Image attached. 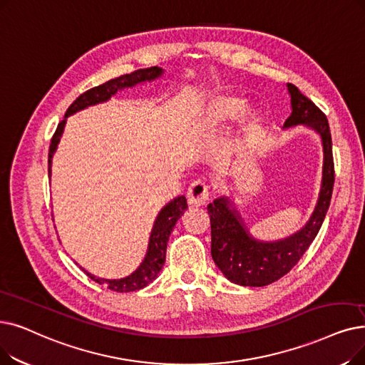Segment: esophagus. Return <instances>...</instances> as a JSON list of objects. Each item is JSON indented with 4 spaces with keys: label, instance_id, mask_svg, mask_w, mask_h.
Wrapping results in <instances>:
<instances>
[{
    "label": "esophagus",
    "instance_id": "34e87169",
    "mask_svg": "<svg viewBox=\"0 0 365 365\" xmlns=\"http://www.w3.org/2000/svg\"><path fill=\"white\" fill-rule=\"evenodd\" d=\"M209 200V186L204 182H194L187 189V202L192 207H201Z\"/></svg>",
    "mask_w": 365,
    "mask_h": 365
}]
</instances>
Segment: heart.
I'll return each mask as SVG.
<instances>
[{"mask_svg":"<svg viewBox=\"0 0 365 365\" xmlns=\"http://www.w3.org/2000/svg\"><path fill=\"white\" fill-rule=\"evenodd\" d=\"M243 101L230 93H213L205 98L195 123V133L200 135H212L237 115L234 145L249 141L258 128V113L252 107H243ZM241 112L239 113L238 110Z\"/></svg>","mask_w":365,"mask_h":365,"instance_id":"1","label":"heart"}]
</instances>
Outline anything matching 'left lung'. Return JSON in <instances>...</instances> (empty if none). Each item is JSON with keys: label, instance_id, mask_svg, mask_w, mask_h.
Listing matches in <instances>:
<instances>
[{"label": "left lung", "instance_id": "1", "mask_svg": "<svg viewBox=\"0 0 365 365\" xmlns=\"http://www.w3.org/2000/svg\"><path fill=\"white\" fill-rule=\"evenodd\" d=\"M287 86L292 113L284 120L283 128L303 125L313 130L322 141L321 191L304 227L274 242L255 239L230 197L222 195L207 205L212 227V258L222 274L240 287H265L291 272L319 232L334 186L332 143L327 116L295 85L288 83Z\"/></svg>", "mask_w": 365, "mask_h": 365}]
</instances>
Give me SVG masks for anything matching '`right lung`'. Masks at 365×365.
Segmentation results:
<instances>
[{
	"label": "right lung",
	"instance_id": "1",
	"mask_svg": "<svg viewBox=\"0 0 365 365\" xmlns=\"http://www.w3.org/2000/svg\"><path fill=\"white\" fill-rule=\"evenodd\" d=\"M163 74H164V70L160 67L141 68L131 74H125V76L112 78V81H108L100 86H95L86 91L85 93H82L78 98H76V101L68 107L64 120L59 122L58 128L52 137V143L49 149V161H47V164H49V178L52 174L53 155L58 149V143L61 141L62 133H64L68 116L81 112V110L89 106L108 101L118 91H122L125 88H133L135 85L145 83V82H152L155 78H160ZM186 209H187V202L183 195L176 197L164 205L153 222L145 259L141 261V264L135 268V272H133L130 276L110 280V279L93 276L89 272H86L85 268L82 267L81 268L93 282L104 284V287H107L108 289H112L115 292H133L148 287V284L152 283L161 272V268L165 262V252H167V243L170 239V234Z\"/></svg>",
	"mask_w": 365,
	"mask_h": 365
}]
</instances>
